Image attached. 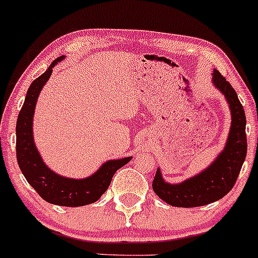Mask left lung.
<instances>
[{
	"label": "left lung",
	"mask_w": 258,
	"mask_h": 258,
	"mask_svg": "<svg viewBox=\"0 0 258 258\" xmlns=\"http://www.w3.org/2000/svg\"><path fill=\"white\" fill-rule=\"evenodd\" d=\"M213 84L223 92L229 103L231 126L225 149L207 169L181 184H168L156 172L152 189L158 198L174 207H199L224 198L236 183L246 152V115L236 91L230 83L215 69Z\"/></svg>",
	"instance_id": "obj_1"
}]
</instances>
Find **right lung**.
Returning a JSON list of instances; mask_svg holds the SVG:
<instances>
[{"label":"right lung","instance_id":"1","mask_svg":"<svg viewBox=\"0 0 258 258\" xmlns=\"http://www.w3.org/2000/svg\"><path fill=\"white\" fill-rule=\"evenodd\" d=\"M62 59L63 56L54 59L47 71L36 78L29 88L17 119V161L28 183L45 201L58 206L79 207L96 202L108 189L114 173L125 166L132 157L106 162L94 175L80 180L63 178L43 163L33 140L34 109L42 86L51 77L52 68Z\"/></svg>","mask_w":258,"mask_h":258}]
</instances>
